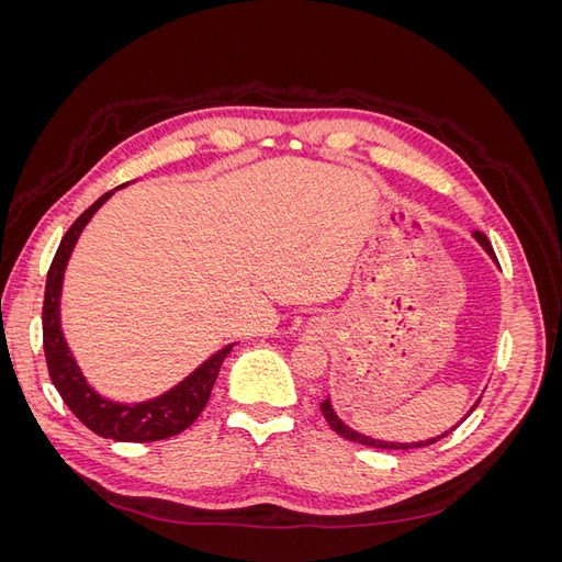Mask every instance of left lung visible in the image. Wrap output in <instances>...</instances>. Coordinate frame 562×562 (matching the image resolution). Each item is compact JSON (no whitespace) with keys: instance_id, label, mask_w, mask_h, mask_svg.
Wrapping results in <instances>:
<instances>
[{"instance_id":"left-lung-1","label":"left lung","mask_w":562,"mask_h":562,"mask_svg":"<svg viewBox=\"0 0 562 562\" xmlns=\"http://www.w3.org/2000/svg\"><path fill=\"white\" fill-rule=\"evenodd\" d=\"M473 236H475V239H479V244L487 250L490 258H492V260H497V258H495V250H492V246H490V241H487V236H485V234H481V232H473ZM479 403H481V401H479ZM479 403H475V405H479ZM475 405L471 407L469 413H473V411H475ZM321 413H323V417H326V422L330 424V429H333L335 434H339V436L347 438V440H353V443H361V446H368V448H382V450H411V448H424V446H431V443H436V440H440V438H446L452 429H457V427H452L450 431L440 434L438 438L419 440V443H384V440L368 438V436H363V434H356L353 429H349L347 424L333 413V405H330V401H328V398L321 403Z\"/></svg>"}]
</instances>
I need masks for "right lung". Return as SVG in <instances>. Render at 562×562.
<instances>
[{
  "mask_svg": "<svg viewBox=\"0 0 562 562\" xmlns=\"http://www.w3.org/2000/svg\"><path fill=\"white\" fill-rule=\"evenodd\" d=\"M110 196L112 192L103 194L93 206H89L75 220L72 227L65 232L63 241L54 255V262L48 267L42 310L44 356L50 382H54L60 398L83 427H89L93 434L103 438L124 440V443H151V440L176 436L190 427V424H194V419L203 413V407H206L213 384L217 380L220 366H223L234 345H227L225 349L213 353L206 363H201L190 378H184L171 391H166V394L145 403H112L105 401L103 396H98L87 384L72 359L70 349L65 345V337L60 330V288L65 265L70 260V252L79 239L81 229L87 227L93 213L103 206Z\"/></svg>",
  "mask_w": 562,
  "mask_h": 562,
  "instance_id": "add662e5",
  "label": "right lung"
}]
</instances>
